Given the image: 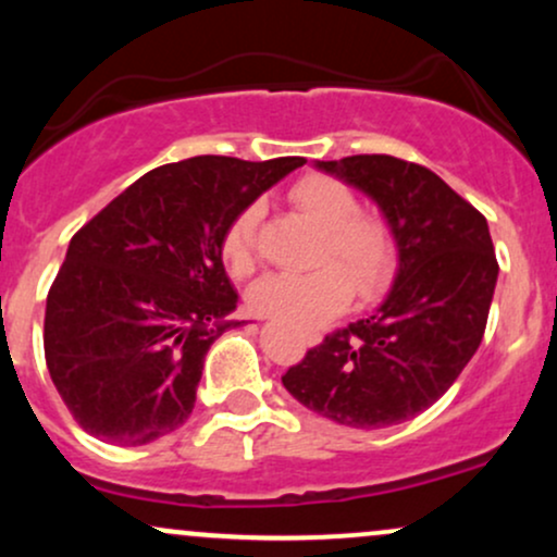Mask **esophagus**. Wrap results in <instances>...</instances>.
Returning a JSON list of instances; mask_svg holds the SVG:
<instances>
[{
	"label": "esophagus",
	"instance_id": "obj_1",
	"mask_svg": "<svg viewBox=\"0 0 557 557\" xmlns=\"http://www.w3.org/2000/svg\"><path fill=\"white\" fill-rule=\"evenodd\" d=\"M309 343H317V341H314V337H309Z\"/></svg>",
	"mask_w": 557,
	"mask_h": 557
}]
</instances>
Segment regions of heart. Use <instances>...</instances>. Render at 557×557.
Wrapping results in <instances>:
<instances>
[{
	"label": "heart",
	"instance_id": "b5f03b06",
	"mask_svg": "<svg viewBox=\"0 0 557 557\" xmlns=\"http://www.w3.org/2000/svg\"><path fill=\"white\" fill-rule=\"evenodd\" d=\"M290 201L322 230L317 261L322 267L304 274L272 272L248 290V304L261 317H274L293 327H314L341 314L350 290L374 296L393 270L395 246L380 216L359 212V198L332 175H306L290 188ZM261 203H248L230 222L222 257L230 272L251 274L257 267ZM355 287L350 288L349 285Z\"/></svg>",
	"mask_w": 557,
	"mask_h": 557
}]
</instances>
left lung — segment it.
Here are the masks:
<instances>
[{
  "instance_id": "1",
  "label": "left lung",
  "mask_w": 557,
  "mask_h": 557,
  "mask_svg": "<svg viewBox=\"0 0 557 557\" xmlns=\"http://www.w3.org/2000/svg\"><path fill=\"white\" fill-rule=\"evenodd\" d=\"M317 168L374 198L398 272L374 314L306 350L283 385L335 424L382 430L426 411L458 380L482 343L500 267L484 214L432 170L387 154Z\"/></svg>"
}]
</instances>
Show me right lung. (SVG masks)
Returning <instances> with one entry per match:
<instances>
[{
	"instance_id": "obj_1",
	"label": "right lung",
	"mask_w": 557,
	"mask_h": 557,
	"mask_svg": "<svg viewBox=\"0 0 557 557\" xmlns=\"http://www.w3.org/2000/svg\"><path fill=\"white\" fill-rule=\"evenodd\" d=\"M304 157H194L146 172L67 246L44 317V356L73 419L112 445H146L190 417L203 359L238 293L222 240Z\"/></svg>"
}]
</instances>
